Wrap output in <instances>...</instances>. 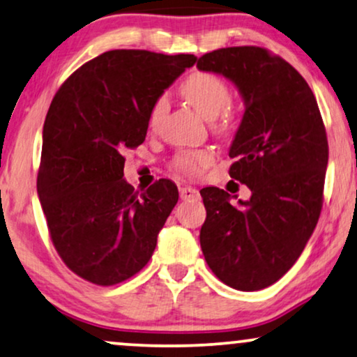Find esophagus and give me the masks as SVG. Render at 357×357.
<instances>
[{
	"instance_id": "esophagus-1",
	"label": "esophagus",
	"mask_w": 357,
	"mask_h": 357,
	"mask_svg": "<svg viewBox=\"0 0 357 357\" xmlns=\"http://www.w3.org/2000/svg\"><path fill=\"white\" fill-rule=\"evenodd\" d=\"M180 198L182 199H198L199 192L193 187H182L180 188Z\"/></svg>"
}]
</instances>
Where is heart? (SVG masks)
Returning <instances> with one entry per match:
<instances>
[{
	"mask_svg": "<svg viewBox=\"0 0 357 357\" xmlns=\"http://www.w3.org/2000/svg\"><path fill=\"white\" fill-rule=\"evenodd\" d=\"M182 94L190 105L198 112L203 119L214 120L231 102V91L221 77L213 73L198 71L190 75L182 84ZM169 109L167 96L162 94L154 100L149 112V125L155 126L162 120ZM229 121V115L222 116V126ZM213 155L206 151H185L175 159V169L185 175H195L211 164Z\"/></svg>",
	"mask_w": 357,
	"mask_h": 357,
	"instance_id": "1",
	"label": "heart"
}]
</instances>
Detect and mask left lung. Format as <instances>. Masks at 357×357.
<instances>
[{
	"mask_svg": "<svg viewBox=\"0 0 357 357\" xmlns=\"http://www.w3.org/2000/svg\"><path fill=\"white\" fill-rule=\"evenodd\" d=\"M197 68L226 77L242 97L229 175L252 192L237 204L216 187L199 192L204 260L224 284L263 289L291 270L319 221L328 164L324 121L304 77L265 48H221Z\"/></svg>",
	"mask_w": 357,
	"mask_h": 357,
	"instance_id": "obj_1",
	"label": "left lung"
}]
</instances>
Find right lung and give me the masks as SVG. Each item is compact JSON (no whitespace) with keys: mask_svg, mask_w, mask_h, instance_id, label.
Returning <instances> with one entry per match:
<instances>
[{"mask_svg":"<svg viewBox=\"0 0 357 357\" xmlns=\"http://www.w3.org/2000/svg\"><path fill=\"white\" fill-rule=\"evenodd\" d=\"M195 55L112 50L87 61L53 97L37 177L52 242L77 276L112 286L136 275L178 202L159 180L143 193L123 178L143 143L154 100L197 63Z\"/></svg>","mask_w":357,"mask_h":357,"instance_id":"obj_1","label":"right lung"}]
</instances>
